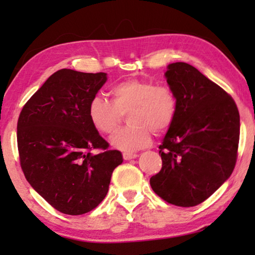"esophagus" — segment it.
Wrapping results in <instances>:
<instances>
[{
    "label": "esophagus",
    "mask_w": 255,
    "mask_h": 255,
    "mask_svg": "<svg viewBox=\"0 0 255 255\" xmlns=\"http://www.w3.org/2000/svg\"><path fill=\"white\" fill-rule=\"evenodd\" d=\"M138 156V154H135V153H124L123 154V158L125 160H131V159H135Z\"/></svg>",
    "instance_id": "obj_1"
}]
</instances>
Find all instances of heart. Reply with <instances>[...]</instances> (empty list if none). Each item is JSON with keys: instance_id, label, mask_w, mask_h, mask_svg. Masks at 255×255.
<instances>
[{"instance_id": "b5f03b06", "label": "heart", "mask_w": 255, "mask_h": 255, "mask_svg": "<svg viewBox=\"0 0 255 255\" xmlns=\"http://www.w3.org/2000/svg\"><path fill=\"white\" fill-rule=\"evenodd\" d=\"M111 102L96 96L88 106L90 123L100 133L110 135L117 130L122 115H128L130 127L118 131L111 144L124 152L149 145L152 132L162 134L172 127L177 113V100L166 86L139 79L118 82L110 88Z\"/></svg>"}]
</instances>
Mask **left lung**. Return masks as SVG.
<instances>
[{"mask_svg":"<svg viewBox=\"0 0 255 255\" xmlns=\"http://www.w3.org/2000/svg\"><path fill=\"white\" fill-rule=\"evenodd\" d=\"M177 113L159 146L161 170L149 179L154 193L177 207H195L231 176L237 161L240 117L224 89L186 62L167 66Z\"/></svg>","mask_w":255,"mask_h":255,"instance_id":"obj_1","label":"left lung"}]
</instances>
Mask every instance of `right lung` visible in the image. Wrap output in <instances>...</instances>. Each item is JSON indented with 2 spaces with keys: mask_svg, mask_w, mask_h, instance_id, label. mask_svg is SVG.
<instances>
[{
  "mask_svg": "<svg viewBox=\"0 0 255 255\" xmlns=\"http://www.w3.org/2000/svg\"><path fill=\"white\" fill-rule=\"evenodd\" d=\"M107 81V73L60 69L48 78L20 111L17 145L24 175L54 209L83 215L109 190L122 153L108 149L88 117V106ZM94 148L103 149L93 155Z\"/></svg>",
  "mask_w": 255,
  "mask_h": 255,
  "instance_id": "obj_1",
  "label": "right lung"
}]
</instances>
